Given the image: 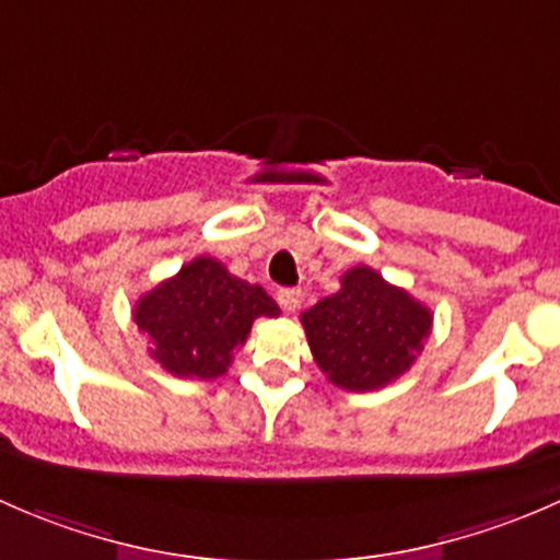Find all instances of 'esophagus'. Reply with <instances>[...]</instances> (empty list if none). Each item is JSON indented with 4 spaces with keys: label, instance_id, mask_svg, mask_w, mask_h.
I'll return each mask as SVG.
<instances>
[{
    "label": "esophagus",
    "instance_id": "1",
    "mask_svg": "<svg viewBox=\"0 0 560 560\" xmlns=\"http://www.w3.org/2000/svg\"><path fill=\"white\" fill-rule=\"evenodd\" d=\"M301 290H295V287H284V290L276 292V301H279V306L284 308L287 314L298 312V306H301Z\"/></svg>",
    "mask_w": 560,
    "mask_h": 560
}]
</instances>
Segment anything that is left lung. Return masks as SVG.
Wrapping results in <instances>:
<instances>
[{"mask_svg":"<svg viewBox=\"0 0 560 560\" xmlns=\"http://www.w3.org/2000/svg\"><path fill=\"white\" fill-rule=\"evenodd\" d=\"M322 374L352 393L380 389L404 376L431 336L433 314L374 268L341 276V290L301 314Z\"/></svg>","mask_w":560,"mask_h":560,"instance_id":"left-lung-1","label":"left lung"}]
</instances>
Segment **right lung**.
Returning a JSON list of instances; mask_svg holds the SVG:
<instances>
[{"mask_svg":"<svg viewBox=\"0 0 560 560\" xmlns=\"http://www.w3.org/2000/svg\"><path fill=\"white\" fill-rule=\"evenodd\" d=\"M259 284L230 273L219 259L197 257L135 303L149 354L173 376L217 380L244 347L257 316H279Z\"/></svg>","mask_w":560,"mask_h":560,"instance_id":"1","label":"right lung"}]
</instances>
